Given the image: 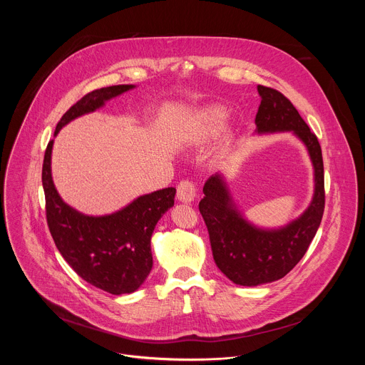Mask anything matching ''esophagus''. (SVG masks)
Wrapping results in <instances>:
<instances>
[{
	"label": "esophagus",
	"mask_w": 365,
	"mask_h": 365,
	"mask_svg": "<svg viewBox=\"0 0 365 365\" xmlns=\"http://www.w3.org/2000/svg\"><path fill=\"white\" fill-rule=\"evenodd\" d=\"M196 196V187L190 180H182L178 185V200L185 202V203H190Z\"/></svg>",
	"instance_id": "obj_1"
}]
</instances>
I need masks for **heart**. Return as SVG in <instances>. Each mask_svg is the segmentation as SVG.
<instances>
[{"instance_id": "heart-1", "label": "heart", "mask_w": 365, "mask_h": 365, "mask_svg": "<svg viewBox=\"0 0 365 365\" xmlns=\"http://www.w3.org/2000/svg\"><path fill=\"white\" fill-rule=\"evenodd\" d=\"M227 120V111L221 106H211L197 111L182 128V138L189 144H202L211 140ZM231 145V134L225 133L220 143V153Z\"/></svg>"}]
</instances>
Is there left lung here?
Listing matches in <instances>:
<instances>
[{
	"instance_id": "1",
	"label": "left lung",
	"mask_w": 365,
	"mask_h": 365,
	"mask_svg": "<svg viewBox=\"0 0 365 365\" xmlns=\"http://www.w3.org/2000/svg\"><path fill=\"white\" fill-rule=\"evenodd\" d=\"M262 103L255 115L257 134L292 133L306 147L314 166V196L304 212L279 228H262L238 210L222 173H215L203 186L199 211L210 232L212 255L218 269L235 284L258 286L284 277L304 255L324 215V160L317 135L299 115L293 103L279 91L257 86Z\"/></svg>"
}]
</instances>
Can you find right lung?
Returning <instances> with one entry per match:
<instances>
[{
  "label": "right lung",
  "instance_id": "1",
  "mask_svg": "<svg viewBox=\"0 0 365 365\" xmlns=\"http://www.w3.org/2000/svg\"><path fill=\"white\" fill-rule=\"evenodd\" d=\"M135 85H114L89 92L71 107L56 125L59 131L78 117L93 113L106 102L134 89ZM48 141L41 182L46 196L47 225L66 263L89 284L111 294L135 292L153 267L151 234L155 224L175 205V187H166L135 197L108 215H85L68 205L51 178Z\"/></svg>",
  "mask_w": 365,
  "mask_h": 365
}]
</instances>
